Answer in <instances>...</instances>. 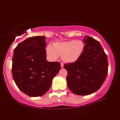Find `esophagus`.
Instances as JSON below:
<instances>
[{
    "instance_id": "obj_1",
    "label": "esophagus",
    "mask_w": 120,
    "mask_h": 120,
    "mask_svg": "<svg viewBox=\"0 0 120 120\" xmlns=\"http://www.w3.org/2000/svg\"><path fill=\"white\" fill-rule=\"evenodd\" d=\"M60 64H61V68H63V67H64V63H62V62H61Z\"/></svg>"
}]
</instances>
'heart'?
Returning a JSON list of instances; mask_svg holds the SVG:
<instances>
[{
	"mask_svg": "<svg viewBox=\"0 0 120 120\" xmlns=\"http://www.w3.org/2000/svg\"><path fill=\"white\" fill-rule=\"evenodd\" d=\"M84 48V44L82 41H70L56 43L54 48L49 45L46 51L48 55L53 59H56L59 54L62 55L64 61L69 63L75 62L80 58Z\"/></svg>",
	"mask_w": 120,
	"mask_h": 120,
	"instance_id": "heart-1",
	"label": "heart"
}]
</instances>
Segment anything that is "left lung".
<instances>
[{
	"mask_svg": "<svg viewBox=\"0 0 120 120\" xmlns=\"http://www.w3.org/2000/svg\"><path fill=\"white\" fill-rule=\"evenodd\" d=\"M84 50L75 62L64 64L68 86L75 94L87 95L101 88L108 73L106 54L98 41L85 36Z\"/></svg>",
	"mask_w": 120,
	"mask_h": 120,
	"instance_id": "8db88e82",
	"label": "left lung"
}]
</instances>
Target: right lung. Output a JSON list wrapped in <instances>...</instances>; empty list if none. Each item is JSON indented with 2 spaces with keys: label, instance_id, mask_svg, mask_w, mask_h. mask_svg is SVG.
Wrapping results in <instances>:
<instances>
[{
  "label": "right lung",
  "instance_id": "right-lung-1",
  "mask_svg": "<svg viewBox=\"0 0 120 120\" xmlns=\"http://www.w3.org/2000/svg\"><path fill=\"white\" fill-rule=\"evenodd\" d=\"M45 37H30L15 48L12 59V74L22 92L31 97L43 96L61 69L59 62L46 60Z\"/></svg>",
  "mask_w": 120,
  "mask_h": 120
}]
</instances>
